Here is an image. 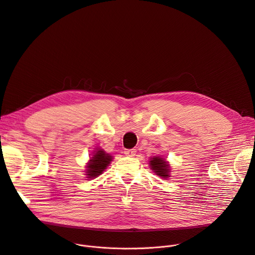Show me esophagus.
<instances>
[{"label": "esophagus", "mask_w": 255, "mask_h": 255, "mask_svg": "<svg viewBox=\"0 0 255 255\" xmlns=\"http://www.w3.org/2000/svg\"><path fill=\"white\" fill-rule=\"evenodd\" d=\"M124 154L128 157H133V156H135V154H136V149H135V148H130V149L126 148L124 150Z\"/></svg>", "instance_id": "obj_1"}]
</instances>
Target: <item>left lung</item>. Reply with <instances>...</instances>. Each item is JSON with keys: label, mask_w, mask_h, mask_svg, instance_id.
<instances>
[{"label": "left lung", "mask_w": 255, "mask_h": 255, "mask_svg": "<svg viewBox=\"0 0 255 255\" xmlns=\"http://www.w3.org/2000/svg\"><path fill=\"white\" fill-rule=\"evenodd\" d=\"M149 165L155 173H157L161 177H168L169 174V168L166 161L160 157H154L149 161Z\"/></svg>", "instance_id": "left-lung-1"}]
</instances>
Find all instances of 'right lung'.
Here are the masks:
<instances>
[{
	"label": "right lung",
	"mask_w": 255,
	"mask_h": 255,
	"mask_svg": "<svg viewBox=\"0 0 255 255\" xmlns=\"http://www.w3.org/2000/svg\"><path fill=\"white\" fill-rule=\"evenodd\" d=\"M112 159H113L112 156H110L109 154H106L103 149H98L87 166L88 169L86 173H88L87 174L88 178L97 177L98 175L103 173V171L107 168V166H109Z\"/></svg>",
	"instance_id": "obj_1"
}]
</instances>
